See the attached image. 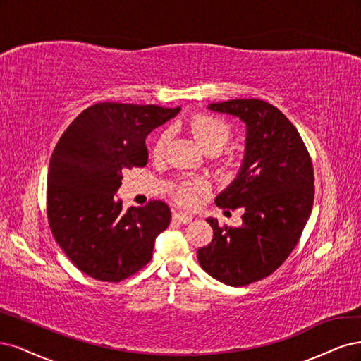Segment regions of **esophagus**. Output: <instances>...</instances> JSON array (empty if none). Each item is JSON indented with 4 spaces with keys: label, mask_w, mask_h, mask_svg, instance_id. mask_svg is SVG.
I'll return each instance as SVG.
<instances>
[{
    "label": "esophagus",
    "mask_w": 361,
    "mask_h": 361,
    "mask_svg": "<svg viewBox=\"0 0 361 361\" xmlns=\"http://www.w3.org/2000/svg\"><path fill=\"white\" fill-rule=\"evenodd\" d=\"M172 219L176 220V222H178V224H189V222H192V216L190 214H185V213H181V212H176L172 214Z\"/></svg>",
    "instance_id": "34e87169"
}]
</instances>
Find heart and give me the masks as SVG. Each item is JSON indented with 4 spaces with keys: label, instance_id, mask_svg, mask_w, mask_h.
Masks as SVG:
<instances>
[{
    "label": "heart",
    "instance_id": "1",
    "mask_svg": "<svg viewBox=\"0 0 361 361\" xmlns=\"http://www.w3.org/2000/svg\"><path fill=\"white\" fill-rule=\"evenodd\" d=\"M189 129L196 139V142L202 147L205 153H217L219 149L229 141L232 136L231 126L219 117H214L212 114H195L189 120ZM169 139V132H161L154 141L153 154L161 156L166 148ZM207 192V184L204 181H180L173 188V200H176L183 207H193L196 202L197 195Z\"/></svg>",
    "mask_w": 361,
    "mask_h": 361
}]
</instances>
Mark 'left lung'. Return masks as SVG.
<instances>
[{
    "mask_svg": "<svg viewBox=\"0 0 361 361\" xmlns=\"http://www.w3.org/2000/svg\"><path fill=\"white\" fill-rule=\"evenodd\" d=\"M208 108L247 126L241 171L216 197L219 208H243L244 214L238 228L207 219L213 240L197 259L219 282L246 286L274 273L295 249L315 196L313 165L298 130L273 104L234 99Z\"/></svg>",
    "mask_w": 361,
    "mask_h": 361,
    "instance_id": "left-lung-1",
    "label": "left lung"
}]
</instances>
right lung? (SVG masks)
<instances>
[{
    "instance_id": "obj_1",
    "label": "right lung",
    "mask_w": 361,
    "mask_h": 361,
    "mask_svg": "<svg viewBox=\"0 0 361 361\" xmlns=\"http://www.w3.org/2000/svg\"><path fill=\"white\" fill-rule=\"evenodd\" d=\"M180 108L102 102L84 109L54 148L46 213L72 264L102 282H121L153 258L154 240L171 222L164 201L130 207L114 200L123 171L145 166L147 135Z\"/></svg>"
}]
</instances>
